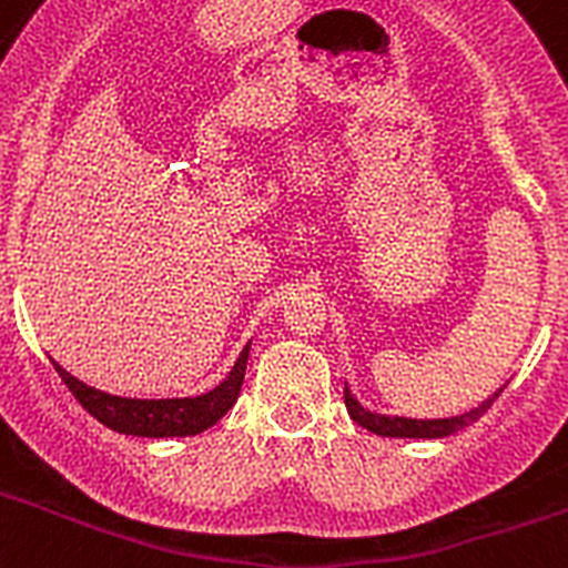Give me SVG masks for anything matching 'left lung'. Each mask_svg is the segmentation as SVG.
Masks as SVG:
<instances>
[{"label":"left lung","mask_w":568,"mask_h":568,"mask_svg":"<svg viewBox=\"0 0 568 568\" xmlns=\"http://www.w3.org/2000/svg\"><path fill=\"white\" fill-rule=\"evenodd\" d=\"M500 393V389H498ZM498 393L486 398L484 404L469 409V413L458 415V418H435V420H415V418H386V415H375L369 409L358 404V400L349 395V389H344V404H346V413L353 415V420L364 429L375 435H384V438H446V435L458 433V429H466L469 424L480 418V415L495 404Z\"/></svg>","instance_id":"8db88e82"}]
</instances>
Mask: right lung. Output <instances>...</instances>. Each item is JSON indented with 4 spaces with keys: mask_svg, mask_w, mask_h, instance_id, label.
<instances>
[{
    "mask_svg": "<svg viewBox=\"0 0 568 568\" xmlns=\"http://www.w3.org/2000/svg\"><path fill=\"white\" fill-rule=\"evenodd\" d=\"M250 346H244L241 358L235 361L233 373L222 384L195 398H164V400H135L115 398V395L93 389L57 364V373L62 375L64 386L77 395L79 404L88 409L99 424L110 426L113 433L142 435V438H184V435H199L227 415L230 406L239 400L241 384H244V369H247Z\"/></svg>",
    "mask_w": 568,
    "mask_h": 568,
    "instance_id": "add662e5",
    "label": "right lung"
}]
</instances>
